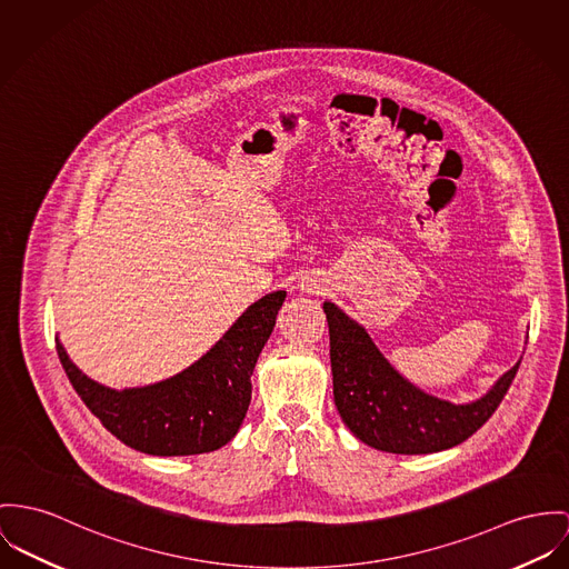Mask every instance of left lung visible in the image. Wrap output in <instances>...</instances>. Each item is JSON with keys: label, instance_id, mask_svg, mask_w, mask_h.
<instances>
[{"label": "left lung", "instance_id": "1", "mask_svg": "<svg viewBox=\"0 0 569 569\" xmlns=\"http://www.w3.org/2000/svg\"><path fill=\"white\" fill-rule=\"evenodd\" d=\"M329 322L336 407L350 433L393 455H429L475 436L511 388L520 361L487 393L455 405L409 383L381 355L368 331L333 303Z\"/></svg>", "mask_w": 569, "mask_h": 569}]
</instances>
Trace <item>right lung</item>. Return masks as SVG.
<instances>
[{"label":"right lung","mask_w":569,"mask_h":569,"mask_svg":"<svg viewBox=\"0 0 569 569\" xmlns=\"http://www.w3.org/2000/svg\"><path fill=\"white\" fill-rule=\"evenodd\" d=\"M283 301V290L266 295L199 361L144 388L110 390L88 379L58 340L56 350L78 396L126 446L158 457L212 452L233 439L247 416L251 375Z\"/></svg>","instance_id":"1"}]
</instances>
